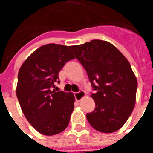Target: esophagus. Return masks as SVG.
I'll return each instance as SVG.
<instances>
[{
	"mask_svg": "<svg viewBox=\"0 0 153 153\" xmlns=\"http://www.w3.org/2000/svg\"><path fill=\"white\" fill-rule=\"evenodd\" d=\"M74 96H75V98L76 100L80 101L86 96V94H85V92L83 90H79V92H76V93H74Z\"/></svg>",
	"mask_w": 153,
	"mask_h": 153,
	"instance_id": "34e87169",
	"label": "esophagus"
}]
</instances>
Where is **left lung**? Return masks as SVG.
<instances>
[{"mask_svg": "<svg viewBox=\"0 0 153 153\" xmlns=\"http://www.w3.org/2000/svg\"><path fill=\"white\" fill-rule=\"evenodd\" d=\"M70 49L83 65L95 93L91 97L95 109L86 114L93 129L114 132L125 124L132 113L137 79L126 58L105 40H93Z\"/></svg>", "mask_w": 153, "mask_h": 153, "instance_id": "obj_1", "label": "left lung"}]
</instances>
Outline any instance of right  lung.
I'll use <instances>...</instances> for the list:
<instances>
[{
  "label": "right lung",
  "instance_id": "obj_1",
  "mask_svg": "<svg viewBox=\"0 0 153 153\" xmlns=\"http://www.w3.org/2000/svg\"><path fill=\"white\" fill-rule=\"evenodd\" d=\"M70 47L49 44L36 49L18 72L16 93L23 113L37 132L53 136L68 126L74 108L72 93L55 91L58 74L65 63L75 58Z\"/></svg>",
  "mask_w": 153,
  "mask_h": 153
}]
</instances>
